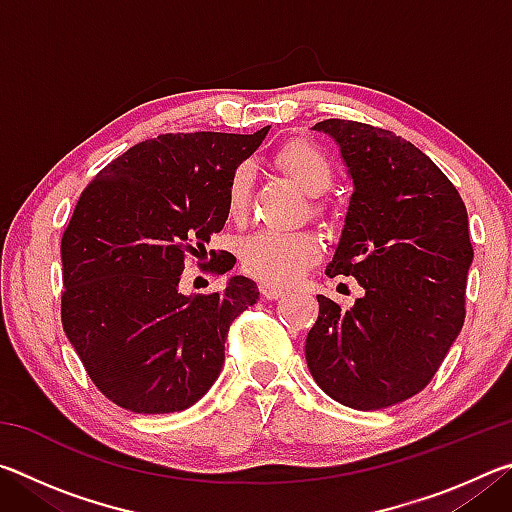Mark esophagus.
I'll use <instances>...</instances> for the list:
<instances>
[{"label": "esophagus", "instance_id": "34e87169", "mask_svg": "<svg viewBox=\"0 0 512 512\" xmlns=\"http://www.w3.org/2000/svg\"><path fill=\"white\" fill-rule=\"evenodd\" d=\"M259 291H262V296L266 300H277V298H282L284 293H287V289H284V287H277V284H268V282L259 284Z\"/></svg>", "mask_w": 512, "mask_h": 512}]
</instances>
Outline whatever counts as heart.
Instances as JSON below:
<instances>
[{
	"label": "heart",
	"mask_w": 512,
	"mask_h": 512,
	"mask_svg": "<svg viewBox=\"0 0 512 512\" xmlns=\"http://www.w3.org/2000/svg\"><path fill=\"white\" fill-rule=\"evenodd\" d=\"M275 164L309 196H320L332 185V162L307 140H289L275 151ZM253 169L241 164L232 171L228 183V214L244 219L250 203ZM320 255V241L311 232H271L262 230L246 237L239 246L244 271L268 284H287L314 264Z\"/></svg>",
	"instance_id": "obj_1"
}]
</instances>
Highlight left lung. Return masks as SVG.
Listing matches in <instances>:
<instances>
[{
  "instance_id": "1",
  "label": "left lung",
  "mask_w": 512,
  "mask_h": 512,
  "mask_svg": "<svg viewBox=\"0 0 512 512\" xmlns=\"http://www.w3.org/2000/svg\"><path fill=\"white\" fill-rule=\"evenodd\" d=\"M314 131L339 144L354 183L325 273L354 277L350 309L318 296L305 357L316 384L350 409L375 411L420 393L465 320L474 250L449 178L404 137L348 119Z\"/></svg>"
}]
</instances>
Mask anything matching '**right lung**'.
I'll return each mask as SVG.
<instances>
[{
	"mask_svg": "<svg viewBox=\"0 0 512 512\" xmlns=\"http://www.w3.org/2000/svg\"><path fill=\"white\" fill-rule=\"evenodd\" d=\"M268 128L158 135L83 189L60 241V318L94 386L121 409L185 411L219 377L228 329L257 302V284L232 275L223 291L185 296L178 282L221 232L232 171ZM235 262L219 255L214 271Z\"/></svg>",
	"mask_w": 512,
	"mask_h": 512,
	"instance_id": "right-lung-1",
	"label": "right lung"
}]
</instances>
